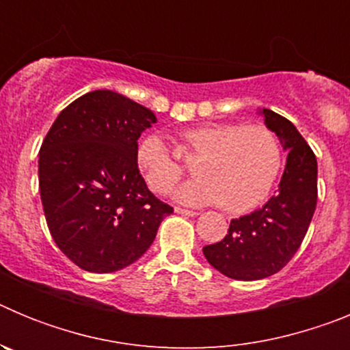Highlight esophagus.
<instances>
[{
  "label": "esophagus",
  "mask_w": 350,
  "mask_h": 350,
  "mask_svg": "<svg viewBox=\"0 0 350 350\" xmlns=\"http://www.w3.org/2000/svg\"><path fill=\"white\" fill-rule=\"evenodd\" d=\"M175 212L182 213V215H187V217H196V215H198V212H194V210L180 208V206H175Z\"/></svg>",
  "instance_id": "obj_1"
}]
</instances>
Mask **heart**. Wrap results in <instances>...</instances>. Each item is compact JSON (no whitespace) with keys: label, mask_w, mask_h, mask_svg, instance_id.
I'll return each instance as SVG.
<instances>
[{"label":"heart","mask_w":350,"mask_h":350,"mask_svg":"<svg viewBox=\"0 0 350 350\" xmlns=\"http://www.w3.org/2000/svg\"><path fill=\"white\" fill-rule=\"evenodd\" d=\"M185 147L200 156L194 180L173 191L184 205L219 203L228 212H243L270 193L282 165V150L275 133L262 124H205L185 131ZM137 163L148 187L166 194L182 168L165 140L152 133L137 145Z\"/></svg>","instance_id":"heart-1"}]
</instances>
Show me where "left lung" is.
Segmentation results:
<instances>
[{
    "label": "left lung",
    "instance_id": "1",
    "mask_svg": "<svg viewBox=\"0 0 350 350\" xmlns=\"http://www.w3.org/2000/svg\"><path fill=\"white\" fill-rule=\"evenodd\" d=\"M287 152L279 191L261 208L230 222L221 242L203 247L206 261L234 280H259L282 270L307 234L317 203V161L295 124L259 110Z\"/></svg>",
    "mask_w": 350,
    "mask_h": 350
}]
</instances>
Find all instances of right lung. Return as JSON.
Here are the masks:
<instances>
[{"label":"right lung","instance_id":"add662e5","mask_svg":"<svg viewBox=\"0 0 350 350\" xmlns=\"http://www.w3.org/2000/svg\"><path fill=\"white\" fill-rule=\"evenodd\" d=\"M152 110L119 92L80 96L54 120L38 157L49 231L85 271L112 273L147 252L173 208L157 200L137 163Z\"/></svg>","mask_w":350,"mask_h":350}]
</instances>
